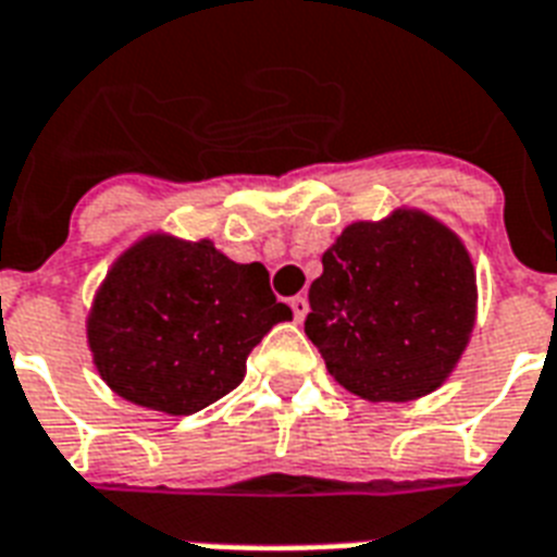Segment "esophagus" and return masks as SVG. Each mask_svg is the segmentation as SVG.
Listing matches in <instances>:
<instances>
[{
    "mask_svg": "<svg viewBox=\"0 0 557 557\" xmlns=\"http://www.w3.org/2000/svg\"><path fill=\"white\" fill-rule=\"evenodd\" d=\"M290 310H293V319H296V322H301V319L308 317V299H305V296H293Z\"/></svg>",
    "mask_w": 557,
    "mask_h": 557,
    "instance_id": "esophagus-1",
    "label": "esophagus"
}]
</instances>
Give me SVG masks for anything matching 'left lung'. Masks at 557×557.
Returning a JSON list of instances; mask_svg holds the SVG:
<instances>
[{"mask_svg":"<svg viewBox=\"0 0 557 557\" xmlns=\"http://www.w3.org/2000/svg\"><path fill=\"white\" fill-rule=\"evenodd\" d=\"M305 334L339 386L416 400L454 372L476 319V275L454 232L421 211L351 223L310 284Z\"/></svg>","mask_w":557,"mask_h":557,"instance_id":"1","label":"left lung"}]
</instances>
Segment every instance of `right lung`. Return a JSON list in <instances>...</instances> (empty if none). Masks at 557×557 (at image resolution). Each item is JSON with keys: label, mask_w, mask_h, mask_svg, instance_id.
Masks as SVG:
<instances>
[{"label": "right lung", "mask_w": 557, "mask_h": 557, "mask_svg": "<svg viewBox=\"0 0 557 557\" xmlns=\"http://www.w3.org/2000/svg\"><path fill=\"white\" fill-rule=\"evenodd\" d=\"M290 317L264 264H235L211 240L148 235L107 273L86 337L115 395L191 416L230 395L249 351Z\"/></svg>", "instance_id": "right-lung-1"}]
</instances>
